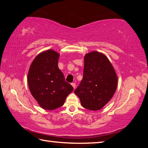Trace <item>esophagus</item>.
I'll use <instances>...</instances> for the list:
<instances>
[{
    "mask_svg": "<svg viewBox=\"0 0 148 148\" xmlns=\"http://www.w3.org/2000/svg\"><path fill=\"white\" fill-rule=\"evenodd\" d=\"M71 85H72V87H74V88H75V87H76V83H72Z\"/></svg>",
    "mask_w": 148,
    "mask_h": 148,
    "instance_id": "34e87169",
    "label": "esophagus"
}]
</instances>
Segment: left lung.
Here are the masks:
<instances>
[{
    "label": "left lung",
    "instance_id": "1",
    "mask_svg": "<svg viewBox=\"0 0 148 148\" xmlns=\"http://www.w3.org/2000/svg\"><path fill=\"white\" fill-rule=\"evenodd\" d=\"M117 84L116 72L108 58L94 51L85 56L83 79L74 92L83 107L97 111L111 100Z\"/></svg>",
    "mask_w": 148,
    "mask_h": 148
}]
</instances>
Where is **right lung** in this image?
Instances as JSON below:
<instances>
[{"label":"right lung","instance_id":"1","mask_svg":"<svg viewBox=\"0 0 148 148\" xmlns=\"http://www.w3.org/2000/svg\"><path fill=\"white\" fill-rule=\"evenodd\" d=\"M60 54L53 50L37 55L29 67L28 83L30 92L42 109L60 107L74 88L58 68Z\"/></svg>","mask_w":148,"mask_h":148}]
</instances>
